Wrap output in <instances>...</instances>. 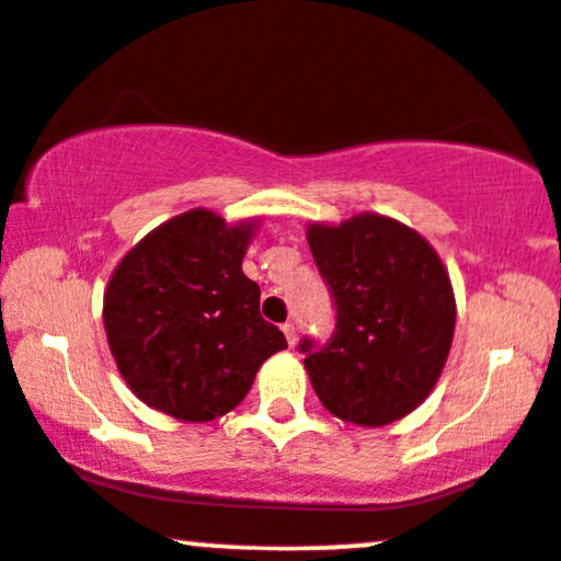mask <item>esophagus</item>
I'll return each instance as SVG.
<instances>
[{"mask_svg":"<svg viewBox=\"0 0 561 561\" xmlns=\"http://www.w3.org/2000/svg\"><path fill=\"white\" fill-rule=\"evenodd\" d=\"M282 332H285V336H287V345H289V347L298 345V334H295V327H293V323H285V327H282Z\"/></svg>","mask_w":561,"mask_h":561,"instance_id":"1","label":"esophagus"}]
</instances>
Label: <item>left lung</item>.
<instances>
[{
    "label": "left lung",
    "mask_w": 561,
    "mask_h": 561,
    "mask_svg": "<svg viewBox=\"0 0 561 561\" xmlns=\"http://www.w3.org/2000/svg\"><path fill=\"white\" fill-rule=\"evenodd\" d=\"M308 245L336 306L323 347L300 342L329 413L355 426L400 421L436 387L455 336V289L431 242L402 221L355 214L310 221Z\"/></svg>",
    "instance_id": "left-lung-1"
}]
</instances>
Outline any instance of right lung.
Here are the masks:
<instances>
[{"instance_id":"1","label":"right lung","mask_w":561,"mask_h":561,"mask_svg":"<svg viewBox=\"0 0 561 561\" xmlns=\"http://www.w3.org/2000/svg\"><path fill=\"white\" fill-rule=\"evenodd\" d=\"M259 221L227 225L208 208L172 216L117 263L104 293L106 342L148 408L208 423L245 400L266 357L287 347L261 319L242 274Z\"/></svg>"}]
</instances>
